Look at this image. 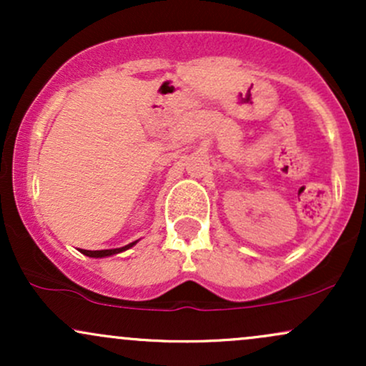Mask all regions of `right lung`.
Instances as JSON below:
<instances>
[{"instance_id":"right-lung-1","label":"right lung","mask_w":366,"mask_h":366,"mask_svg":"<svg viewBox=\"0 0 366 366\" xmlns=\"http://www.w3.org/2000/svg\"><path fill=\"white\" fill-rule=\"evenodd\" d=\"M139 241H134L130 242L127 246H122V247H115V249H102V251H89V249H79L82 254L89 256V258H107V256H113V254H119L124 253V251L130 249L132 246H136Z\"/></svg>"}]
</instances>
